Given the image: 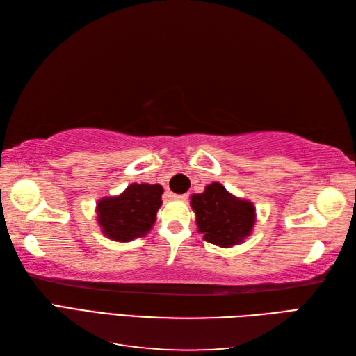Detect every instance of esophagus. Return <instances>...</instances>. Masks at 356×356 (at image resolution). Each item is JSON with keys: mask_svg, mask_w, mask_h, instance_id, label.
<instances>
[{"mask_svg": "<svg viewBox=\"0 0 356 356\" xmlns=\"http://www.w3.org/2000/svg\"><path fill=\"white\" fill-rule=\"evenodd\" d=\"M169 196L175 200H186L188 197V195H174V193H169Z\"/></svg>", "mask_w": 356, "mask_h": 356, "instance_id": "obj_1", "label": "esophagus"}]
</instances>
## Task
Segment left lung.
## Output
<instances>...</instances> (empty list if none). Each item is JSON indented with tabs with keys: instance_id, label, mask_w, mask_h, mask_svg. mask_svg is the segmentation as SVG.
<instances>
[{
	"instance_id": "8db88e82",
	"label": "left lung",
	"mask_w": 356,
	"mask_h": 356,
	"mask_svg": "<svg viewBox=\"0 0 356 356\" xmlns=\"http://www.w3.org/2000/svg\"><path fill=\"white\" fill-rule=\"evenodd\" d=\"M190 199L197 229L207 242L230 248L251 234L255 224L252 202L233 196L220 182H212L203 193Z\"/></svg>"
}]
</instances>
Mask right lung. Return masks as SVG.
<instances>
[{"label":"right lung","instance_id":"1","mask_svg":"<svg viewBox=\"0 0 356 356\" xmlns=\"http://www.w3.org/2000/svg\"><path fill=\"white\" fill-rule=\"evenodd\" d=\"M161 195L163 187L160 184L134 182L122 195L99 199L96 203V220L102 233L115 242L143 238L156 222Z\"/></svg>","mask_w":356,"mask_h":356}]
</instances>
